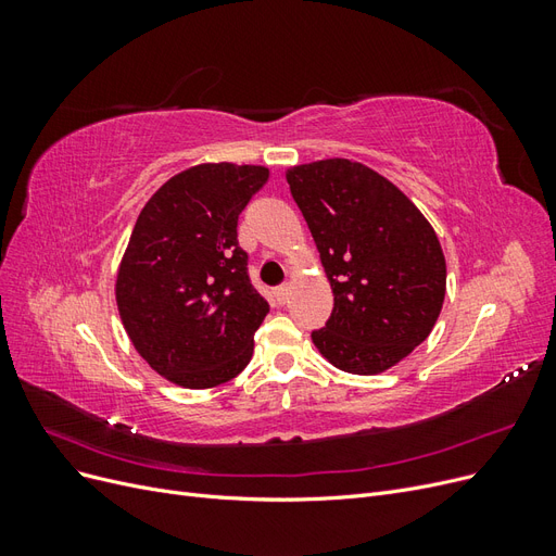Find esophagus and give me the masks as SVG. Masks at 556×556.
<instances>
[{
	"mask_svg": "<svg viewBox=\"0 0 556 556\" xmlns=\"http://www.w3.org/2000/svg\"><path fill=\"white\" fill-rule=\"evenodd\" d=\"M276 301H278V304H285V301H288L290 299V285L288 282H285V285H280V288H276Z\"/></svg>",
	"mask_w": 556,
	"mask_h": 556,
	"instance_id": "obj_1",
	"label": "esophagus"
}]
</instances>
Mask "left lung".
<instances>
[{
	"label": "left lung",
	"mask_w": 556,
	"mask_h": 556,
	"mask_svg": "<svg viewBox=\"0 0 556 556\" xmlns=\"http://www.w3.org/2000/svg\"><path fill=\"white\" fill-rule=\"evenodd\" d=\"M285 178L333 292L313 343L341 371L378 376L408 357L441 315V241L422 211L366 164L331 157L290 166Z\"/></svg>",
	"instance_id": "1"
}]
</instances>
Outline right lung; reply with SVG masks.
Returning <instances> with one entry per match:
<instances>
[{
	"instance_id": "add662e5",
	"label": "right lung",
	"mask_w": 556,
	"mask_h": 556,
	"mask_svg": "<svg viewBox=\"0 0 556 556\" xmlns=\"http://www.w3.org/2000/svg\"><path fill=\"white\" fill-rule=\"evenodd\" d=\"M266 166L204 162L148 199L115 276L131 345L155 374L188 390L237 378L268 304L248 280L239 215Z\"/></svg>"
}]
</instances>
